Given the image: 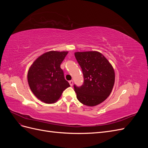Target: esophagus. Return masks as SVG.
Returning <instances> with one entry per match:
<instances>
[{
    "instance_id": "obj_1",
    "label": "esophagus",
    "mask_w": 148,
    "mask_h": 148,
    "mask_svg": "<svg viewBox=\"0 0 148 148\" xmlns=\"http://www.w3.org/2000/svg\"><path fill=\"white\" fill-rule=\"evenodd\" d=\"M69 83H70V85L71 86H73V80H70V81H69Z\"/></svg>"
}]
</instances>
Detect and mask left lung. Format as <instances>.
<instances>
[{
	"label": "left lung",
	"instance_id": "8db88e82",
	"mask_svg": "<svg viewBox=\"0 0 148 148\" xmlns=\"http://www.w3.org/2000/svg\"><path fill=\"white\" fill-rule=\"evenodd\" d=\"M75 56L81 66L84 77L82 86L74 85L78 100L90 107L101 104L112 91L115 83L112 65L97 51L77 52Z\"/></svg>",
	"mask_w": 148,
	"mask_h": 148
}]
</instances>
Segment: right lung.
Instances as JSON below:
<instances>
[{"label":"right lung","instance_id":"obj_1","mask_svg":"<svg viewBox=\"0 0 148 148\" xmlns=\"http://www.w3.org/2000/svg\"><path fill=\"white\" fill-rule=\"evenodd\" d=\"M68 51L47 52L31 65L28 82L31 91L38 99L46 103L56 102L70 84L64 78L60 64Z\"/></svg>","mask_w":148,"mask_h":148}]
</instances>
